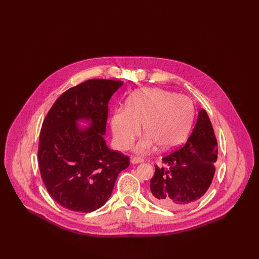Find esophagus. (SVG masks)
<instances>
[{
  "label": "esophagus",
  "instance_id": "obj_1",
  "mask_svg": "<svg viewBox=\"0 0 259 259\" xmlns=\"http://www.w3.org/2000/svg\"><path fill=\"white\" fill-rule=\"evenodd\" d=\"M144 159L142 158V157H139V156H133L132 157V159H131V162L133 163V164H139V163H142V162H144Z\"/></svg>",
  "mask_w": 259,
  "mask_h": 259
}]
</instances>
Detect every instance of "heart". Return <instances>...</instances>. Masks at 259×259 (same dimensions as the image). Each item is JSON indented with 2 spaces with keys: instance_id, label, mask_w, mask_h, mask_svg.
<instances>
[{
  "instance_id": "1",
  "label": "heart",
  "mask_w": 259,
  "mask_h": 259,
  "mask_svg": "<svg viewBox=\"0 0 259 259\" xmlns=\"http://www.w3.org/2000/svg\"><path fill=\"white\" fill-rule=\"evenodd\" d=\"M194 118L190 99L160 88H146L130 96L126 108L112 112L111 131L115 146L127 149L141 133L146 136L136 147L139 153H147L158 146L169 150L179 146L188 134Z\"/></svg>"
}]
</instances>
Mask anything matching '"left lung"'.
<instances>
[{"label": "left lung", "mask_w": 259, "mask_h": 259, "mask_svg": "<svg viewBox=\"0 0 259 259\" xmlns=\"http://www.w3.org/2000/svg\"><path fill=\"white\" fill-rule=\"evenodd\" d=\"M218 159V142L205 110L185 145L162 158L150 180L148 197L156 205L182 209L197 202L208 190Z\"/></svg>", "instance_id": "1"}]
</instances>
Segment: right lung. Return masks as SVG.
<instances>
[{
    "mask_svg": "<svg viewBox=\"0 0 259 259\" xmlns=\"http://www.w3.org/2000/svg\"><path fill=\"white\" fill-rule=\"evenodd\" d=\"M120 80L94 78L65 91L48 112L38 140L37 161L50 196L66 209L91 212L111 196L129 157L108 148L103 135L112 94ZM91 122L82 130L77 121Z\"/></svg>",
    "mask_w": 259,
    "mask_h": 259,
    "instance_id": "add662e5",
    "label": "right lung"
}]
</instances>
